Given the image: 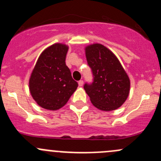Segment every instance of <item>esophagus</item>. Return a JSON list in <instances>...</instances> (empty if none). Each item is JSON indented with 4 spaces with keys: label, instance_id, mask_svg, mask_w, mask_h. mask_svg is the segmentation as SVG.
I'll return each instance as SVG.
<instances>
[{
    "label": "esophagus",
    "instance_id": "esophagus-1",
    "mask_svg": "<svg viewBox=\"0 0 161 161\" xmlns=\"http://www.w3.org/2000/svg\"><path fill=\"white\" fill-rule=\"evenodd\" d=\"M78 83H79V86H83V81L82 80L79 81V82H78Z\"/></svg>",
    "mask_w": 161,
    "mask_h": 161
}]
</instances>
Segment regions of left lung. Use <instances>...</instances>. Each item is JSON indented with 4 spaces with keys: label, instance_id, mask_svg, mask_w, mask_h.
<instances>
[{
    "label": "left lung",
    "instance_id": "obj_1",
    "mask_svg": "<svg viewBox=\"0 0 161 161\" xmlns=\"http://www.w3.org/2000/svg\"><path fill=\"white\" fill-rule=\"evenodd\" d=\"M92 69L93 82L84 90L94 107L103 111L118 109L125 102L130 91V79L114 53L100 43L85 48Z\"/></svg>",
    "mask_w": 161,
    "mask_h": 161
}]
</instances>
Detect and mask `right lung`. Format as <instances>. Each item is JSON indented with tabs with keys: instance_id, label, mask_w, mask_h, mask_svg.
Returning <instances> with one entry per match:
<instances>
[{
	"instance_id": "right-lung-1",
	"label": "right lung",
	"mask_w": 161,
	"mask_h": 161,
	"mask_svg": "<svg viewBox=\"0 0 161 161\" xmlns=\"http://www.w3.org/2000/svg\"><path fill=\"white\" fill-rule=\"evenodd\" d=\"M69 47L54 43L39 57L29 81L30 93L41 108L50 111L60 109L67 103L78 87L65 64Z\"/></svg>"
}]
</instances>
